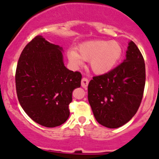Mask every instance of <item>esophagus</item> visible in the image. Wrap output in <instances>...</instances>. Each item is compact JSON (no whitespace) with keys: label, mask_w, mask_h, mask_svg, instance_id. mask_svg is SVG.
Returning a JSON list of instances; mask_svg holds the SVG:
<instances>
[{"label":"esophagus","mask_w":159,"mask_h":159,"mask_svg":"<svg viewBox=\"0 0 159 159\" xmlns=\"http://www.w3.org/2000/svg\"><path fill=\"white\" fill-rule=\"evenodd\" d=\"M88 84H89L88 79L84 77V78L82 79V80H81V86H82L84 88H87V86H88Z\"/></svg>","instance_id":"34e87169"}]
</instances>
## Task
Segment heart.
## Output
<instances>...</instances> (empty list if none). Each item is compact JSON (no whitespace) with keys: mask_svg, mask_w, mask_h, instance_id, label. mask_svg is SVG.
<instances>
[{"mask_svg":"<svg viewBox=\"0 0 159 159\" xmlns=\"http://www.w3.org/2000/svg\"><path fill=\"white\" fill-rule=\"evenodd\" d=\"M122 54V45L119 42L91 40L80 45L78 53L75 50L69 51L68 58L75 66H82L83 60L90 61L93 72L104 74L116 66Z\"/></svg>","mask_w":159,"mask_h":159,"instance_id":"heart-1","label":"heart"}]
</instances>
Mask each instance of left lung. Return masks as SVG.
<instances>
[{"instance_id":"1","label":"left lung","mask_w":159,"mask_h":159,"mask_svg":"<svg viewBox=\"0 0 159 159\" xmlns=\"http://www.w3.org/2000/svg\"><path fill=\"white\" fill-rule=\"evenodd\" d=\"M123 62L88 85V101L96 120L105 127H120L137 113L145 86V63L133 41L129 43Z\"/></svg>"}]
</instances>
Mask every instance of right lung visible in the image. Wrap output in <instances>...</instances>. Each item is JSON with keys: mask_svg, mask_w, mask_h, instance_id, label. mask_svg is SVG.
<instances>
[{"mask_svg": "<svg viewBox=\"0 0 159 159\" xmlns=\"http://www.w3.org/2000/svg\"><path fill=\"white\" fill-rule=\"evenodd\" d=\"M62 48L35 37L21 53L16 72L18 99L25 112L45 127H55L69 118L74 89L81 85L80 72L63 62Z\"/></svg>", "mask_w": 159, "mask_h": 159, "instance_id": "add662e5", "label": "right lung"}]
</instances>
